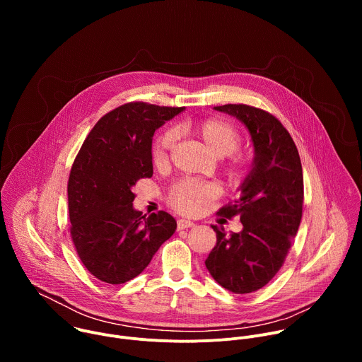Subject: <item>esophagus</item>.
Returning a JSON list of instances; mask_svg holds the SVG:
<instances>
[{
	"mask_svg": "<svg viewBox=\"0 0 362 362\" xmlns=\"http://www.w3.org/2000/svg\"><path fill=\"white\" fill-rule=\"evenodd\" d=\"M194 226V223L192 221H187V219H179L177 221V229H187V228H192Z\"/></svg>",
	"mask_w": 362,
	"mask_h": 362,
	"instance_id": "1",
	"label": "esophagus"
}]
</instances>
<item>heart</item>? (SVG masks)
Masks as SVG:
<instances>
[{
	"instance_id": "1",
	"label": "heart",
	"mask_w": 362,
	"mask_h": 362,
	"mask_svg": "<svg viewBox=\"0 0 362 362\" xmlns=\"http://www.w3.org/2000/svg\"><path fill=\"white\" fill-rule=\"evenodd\" d=\"M193 133L200 139L212 154L218 158H226L232 154L240 143V134L235 126L222 119H206L202 122L186 123L179 130ZM176 141V133L168 130L160 134L153 146V158L156 163L168 160L169 153ZM219 194L216 185L196 180H183L173 186L170 192V203L183 214H196L204 203Z\"/></svg>"
}]
</instances>
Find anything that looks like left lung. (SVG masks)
I'll return each mask as SVG.
<instances>
[{
	"mask_svg": "<svg viewBox=\"0 0 362 362\" xmlns=\"http://www.w3.org/2000/svg\"><path fill=\"white\" fill-rule=\"evenodd\" d=\"M236 117L253 146L250 170L238 187L239 199L219 211L239 216L243 228L226 236L212 225L216 246L204 261L212 278L235 293L265 286L281 269L295 238L303 203V176L298 148L278 119L245 105L214 107Z\"/></svg>",
	"mask_w": 362,
	"mask_h": 362,
	"instance_id": "1",
	"label": "left lung"
}]
</instances>
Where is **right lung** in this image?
Segmentation results:
<instances>
[{"label":"right lung","mask_w":362,"mask_h":362,"mask_svg":"<svg viewBox=\"0 0 362 362\" xmlns=\"http://www.w3.org/2000/svg\"><path fill=\"white\" fill-rule=\"evenodd\" d=\"M185 107L127 103L103 116L84 140L69 177L71 238L81 262L112 285L140 275L176 230L168 212L141 216L136 182L153 176V134Z\"/></svg>","instance_id":"obj_1"}]
</instances>
